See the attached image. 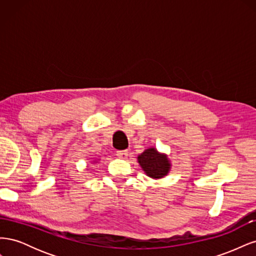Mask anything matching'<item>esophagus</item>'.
<instances>
[{"mask_svg":"<svg viewBox=\"0 0 256 256\" xmlns=\"http://www.w3.org/2000/svg\"><path fill=\"white\" fill-rule=\"evenodd\" d=\"M116 156L122 158V159H126L127 156H128V150H118L116 152Z\"/></svg>","mask_w":256,"mask_h":256,"instance_id":"1","label":"esophagus"}]
</instances>
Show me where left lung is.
I'll use <instances>...</instances> for the list:
<instances>
[{"label":"left lung","mask_w":256,"mask_h":256,"mask_svg":"<svg viewBox=\"0 0 256 256\" xmlns=\"http://www.w3.org/2000/svg\"><path fill=\"white\" fill-rule=\"evenodd\" d=\"M138 160L145 173L152 178L164 177L171 166L166 154H159L154 148L146 150L138 157Z\"/></svg>","instance_id":"1"}]
</instances>
